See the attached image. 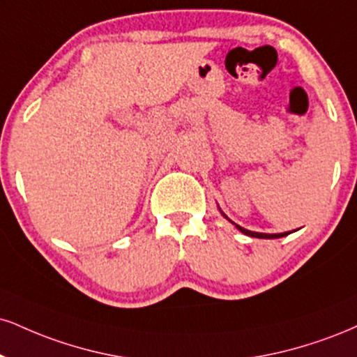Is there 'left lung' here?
Here are the masks:
<instances>
[{"label": "left lung", "instance_id": "8db88e82", "mask_svg": "<svg viewBox=\"0 0 357 357\" xmlns=\"http://www.w3.org/2000/svg\"><path fill=\"white\" fill-rule=\"evenodd\" d=\"M222 216L227 218L225 213H222ZM231 221V220H229ZM233 222V221H231ZM233 225L238 227L241 233H244L246 236H251V238H261V239H276V238H282V236H287L289 233H279V234H268V233H255V231H249V229H244V227H241L239 225H236V222H233Z\"/></svg>", "mask_w": 357, "mask_h": 357}]
</instances>
